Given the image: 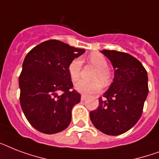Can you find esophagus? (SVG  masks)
Wrapping results in <instances>:
<instances>
[{"mask_svg":"<svg viewBox=\"0 0 159 159\" xmlns=\"http://www.w3.org/2000/svg\"><path fill=\"white\" fill-rule=\"evenodd\" d=\"M86 99H87V97H86V96H84V95H82V97H81V101H82V102H83V101H85Z\"/></svg>","mask_w":159,"mask_h":159,"instance_id":"obj_1","label":"esophagus"}]
</instances>
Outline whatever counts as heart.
Returning a JSON list of instances; mask_svg holds the SVG:
<instances>
[{"instance_id": "heart-1", "label": "heart", "mask_w": 159, "mask_h": 159, "mask_svg": "<svg viewBox=\"0 0 159 159\" xmlns=\"http://www.w3.org/2000/svg\"><path fill=\"white\" fill-rule=\"evenodd\" d=\"M88 60L90 62H92V64L98 68V71L95 75L94 78L99 80H96L93 82L81 80L75 85V89L77 92L87 96L97 93L102 90V83L100 82L101 80L104 84H107L111 80V74L108 70L106 69L108 67V63L103 55L97 53H92L89 55ZM82 60L80 58H75L68 65L67 71L72 82H76L79 79L81 70H82ZM100 80H101L100 81Z\"/></svg>"}]
</instances>
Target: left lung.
Masks as SVG:
<instances>
[{"label": "left lung", "mask_w": 159, "mask_h": 159, "mask_svg": "<svg viewBox=\"0 0 159 159\" xmlns=\"http://www.w3.org/2000/svg\"><path fill=\"white\" fill-rule=\"evenodd\" d=\"M115 69L113 82L99 98V106L90 112L93 125L108 135H120L135 125L142 116L148 93V74L143 64L129 53L101 51Z\"/></svg>", "instance_id": "obj_1"}]
</instances>
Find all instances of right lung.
<instances>
[{
  "label": "right lung",
  "mask_w": 159,
  "mask_h": 159,
  "mask_svg": "<svg viewBox=\"0 0 159 159\" xmlns=\"http://www.w3.org/2000/svg\"><path fill=\"white\" fill-rule=\"evenodd\" d=\"M85 53L56 40L44 41L31 49L19 77L20 102L27 120L43 134L64 130L72 120V109L81 100L67 67Z\"/></svg>",
  "instance_id": "1"
}]
</instances>
